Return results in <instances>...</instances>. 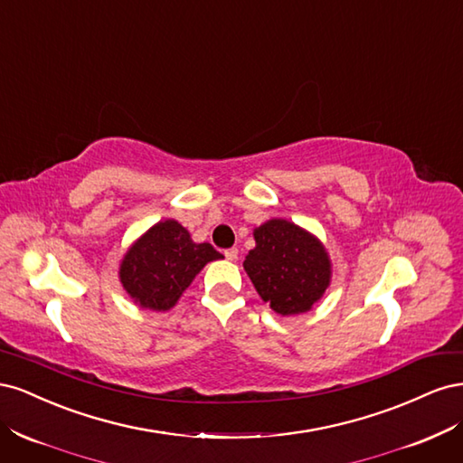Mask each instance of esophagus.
<instances>
[{
    "label": "esophagus",
    "instance_id": "34e87169",
    "mask_svg": "<svg viewBox=\"0 0 463 463\" xmlns=\"http://www.w3.org/2000/svg\"><path fill=\"white\" fill-rule=\"evenodd\" d=\"M237 255H240V250H237L235 247H232V249H226V250H223V257H226L228 260H235V259H237Z\"/></svg>",
    "mask_w": 463,
    "mask_h": 463
}]
</instances>
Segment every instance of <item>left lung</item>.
<instances>
[{
    "label": "left lung",
    "instance_id": "8db88e82",
    "mask_svg": "<svg viewBox=\"0 0 463 463\" xmlns=\"http://www.w3.org/2000/svg\"><path fill=\"white\" fill-rule=\"evenodd\" d=\"M255 241L243 266L262 301L279 315L309 311L330 284L325 247L286 220L262 223L255 230Z\"/></svg>",
    "mask_w": 463,
    "mask_h": 463
}]
</instances>
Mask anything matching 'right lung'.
<instances>
[{
    "instance_id": "obj_1",
    "label": "right lung",
    "mask_w": 463,
    "mask_h": 463,
    "mask_svg": "<svg viewBox=\"0 0 463 463\" xmlns=\"http://www.w3.org/2000/svg\"><path fill=\"white\" fill-rule=\"evenodd\" d=\"M222 259L210 243H193L175 220L158 222L121 262L119 278L129 296L145 309L167 311L210 260Z\"/></svg>"
}]
</instances>
